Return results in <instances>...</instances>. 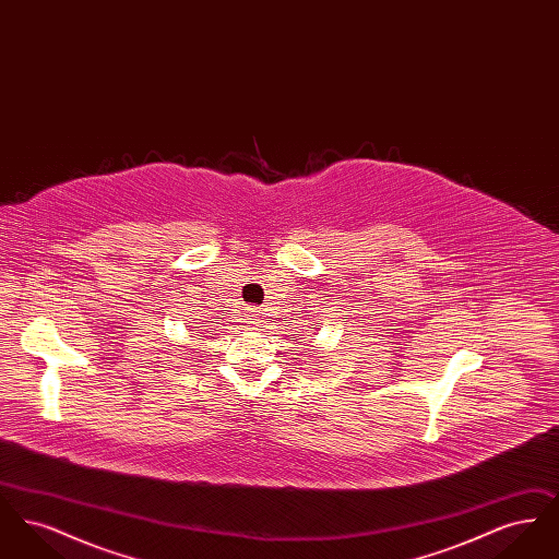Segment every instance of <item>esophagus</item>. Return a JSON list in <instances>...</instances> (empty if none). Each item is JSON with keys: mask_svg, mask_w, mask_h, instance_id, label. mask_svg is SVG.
I'll return each instance as SVG.
<instances>
[{"mask_svg": "<svg viewBox=\"0 0 559 559\" xmlns=\"http://www.w3.org/2000/svg\"><path fill=\"white\" fill-rule=\"evenodd\" d=\"M260 319H262V310H258V308H249V310H247V324L258 326Z\"/></svg>", "mask_w": 559, "mask_h": 559, "instance_id": "34e87169", "label": "esophagus"}]
</instances>
